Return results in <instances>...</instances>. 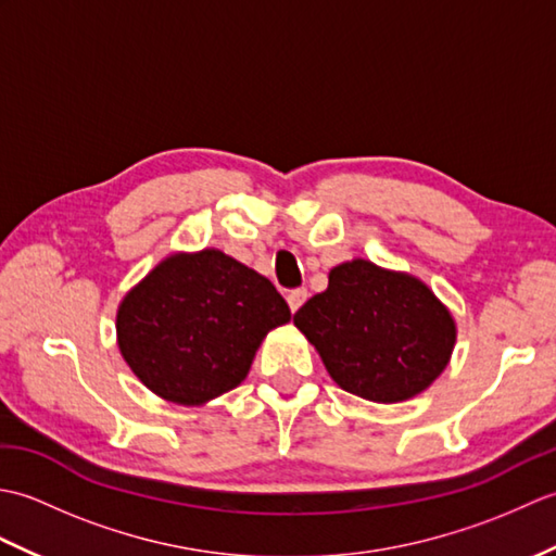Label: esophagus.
Listing matches in <instances>:
<instances>
[{
	"instance_id": "34e87169",
	"label": "esophagus",
	"mask_w": 556,
	"mask_h": 556,
	"mask_svg": "<svg viewBox=\"0 0 556 556\" xmlns=\"http://www.w3.org/2000/svg\"><path fill=\"white\" fill-rule=\"evenodd\" d=\"M305 299H308V291H305V289H293V291H289L287 301H289L291 313H296V311L301 308V305L305 303Z\"/></svg>"
}]
</instances>
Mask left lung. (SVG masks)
I'll return each instance as SVG.
<instances>
[{"mask_svg": "<svg viewBox=\"0 0 556 556\" xmlns=\"http://www.w3.org/2000/svg\"><path fill=\"white\" fill-rule=\"evenodd\" d=\"M293 325L346 392L380 404L420 394L452 356L456 327L416 277L353 260L329 271V287L305 301Z\"/></svg>", "mask_w": 556, "mask_h": 556, "instance_id": "obj_1", "label": "left lung"}]
</instances>
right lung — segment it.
Returning <instances> with one entry per match:
<instances>
[{"mask_svg":"<svg viewBox=\"0 0 556 556\" xmlns=\"http://www.w3.org/2000/svg\"><path fill=\"white\" fill-rule=\"evenodd\" d=\"M291 311L269 279L219 251L172 255L128 293L119 349L152 392L193 406L229 392Z\"/></svg>","mask_w":556,"mask_h":556,"instance_id":"1","label":"right lung"}]
</instances>
